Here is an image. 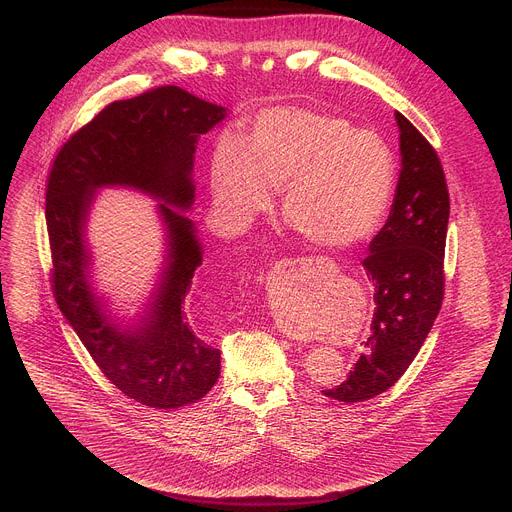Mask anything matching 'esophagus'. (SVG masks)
<instances>
[{
    "label": "esophagus",
    "mask_w": 512,
    "mask_h": 512,
    "mask_svg": "<svg viewBox=\"0 0 512 512\" xmlns=\"http://www.w3.org/2000/svg\"><path fill=\"white\" fill-rule=\"evenodd\" d=\"M281 332H283L285 336H289L291 340H300V342H308V340H310L308 334L300 332V330L294 328V326H281Z\"/></svg>",
    "instance_id": "34e87169"
}]
</instances>
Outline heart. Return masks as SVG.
Segmentation results:
<instances>
[{
  "label": "heart",
  "mask_w": 512,
  "mask_h": 512,
  "mask_svg": "<svg viewBox=\"0 0 512 512\" xmlns=\"http://www.w3.org/2000/svg\"><path fill=\"white\" fill-rule=\"evenodd\" d=\"M395 162L373 131L304 107H271L216 145L210 190L233 231L245 229L279 188L281 210L318 247L367 241L391 202Z\"/></svg>",
  "instance_id": "obj_1"
}]
</instances>
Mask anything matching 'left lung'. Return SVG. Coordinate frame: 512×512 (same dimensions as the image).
<instances>
[{
    "label": "left lung",
    "mask_w": 512,
    "mask_h": 512,
    "mask_svg": "<svg viewBox=\"0 0 512 512\" xmlns=\"http://www.w3.org/2000/svg\"><path fill=\"white\" fill-rule=\"evenodd\" d=\"M401 174L385 227L362 267L375 287V316L364 352L346 381L322 391L358 403L391 389L423 346L444 300L450 194L431 143L395 111Z\"/></svg>",
    "instance_id": "1"
}]
</instances>
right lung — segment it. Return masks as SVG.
Listing matches in <instances>:
<instances>
[{
    "mask_svg": "<svg viewBox=\"0 0 512 512\" xmlns=\"http://www.w3.org/2000/svg\"><path fill=\"white\" fill-rule=\"evenodd\" d=\"M227 109L180 87H158L107 105L56 156L46 188L52 291L101 373L129 399L176 409L202 399L221 375V350L198 334L186 296L202 263L192 218L198 137ZM125 185L161 200L167 227L163 275L144 316L115 321L90 283L86 221L99 187Z\"/></svg>",
    "mask_w": 512,
    "mask_h": 512,
    "instance_id": "right-lung-1",
    "label": "right lung"
}]
</instances>
